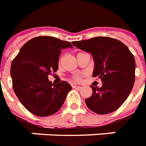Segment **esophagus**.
<instances>
[{
    "instance_id": "34e87169",
    "label": "esophagus",
    "mask_w": 146,
    "mask_h": 146,
    "mask_svg": "<svg viewBox=\"0 0 146 146\" xmlns=\"http://www.w3.org/2000/svg\"><path fill=\"white\" fill-rule=\"evenodd\" d=\"M72 87H73V88H74V89H78V90H79L82 88L81 86H77V85H72Z\"/></svg>"
}]
</instances>
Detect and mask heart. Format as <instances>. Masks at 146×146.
<instances>
[{
    "mask_svg": "<svg viewBox=\"0 0 146 146\" xmlns=\"http://www.w3.org/2000/svg\"><path fill=\"white\" fill-rule=\"evenodd\" d=\"M73 79H74V81H76V82H79V81H81V79H82V77H81L80 75H75V76H74V78H73Z\"/></svg>",
    "mask_w": 146,
    "mask_h": 146,
    "instance_id": "heart-1",
    "label": "heart"
}]
</instances>
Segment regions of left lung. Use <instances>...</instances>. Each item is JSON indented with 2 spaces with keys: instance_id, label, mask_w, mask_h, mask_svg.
I'll list each match as a JSON object with an SVG mask.
<instances>
[{
  "instance_id": "1",
  "label": "left lung",
  "mask_w": 146,
  "mask_h": 146,
  "mask_svg": "<svg viewBox=\"0 0 146 146\" xmlns=\"http://www.w3.org/2000/svg\"><path fill=\"white\" fill-rule=\"evenodd\" d=\"M72 44L92 54L93 76H98L102 82L100 88L91 86L92 95L85 99L88 108L99 115L117 110L129 97L134 85L133 54L121 41L109 37H95Z\"/></svg>"
}]
</instances>
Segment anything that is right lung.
Listing matches in <instances>:
<instances>
[{
	"label": "right lung",
	"mask_w": 146,
	"mask_h": 146,
	"mask_svg": "<svg viewBox=\"0 0 146 146\" xmlns=\"http://www.w3.org/2000/svg\"><path fill=\"white\" fill-rule=\"evenodd\" d=\"M73 46L58 38L39 36L25 43L12 61L13 89L21 103L33 115L44 117L56 113L72 90L67 82L55 85L48 77L57 72L61 50Z\"/></svg>",
	"instance_id": "right-lung-1"
}]
</instances>
